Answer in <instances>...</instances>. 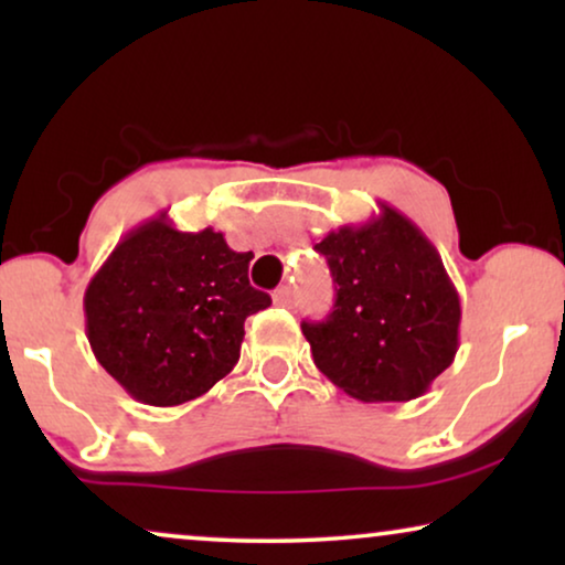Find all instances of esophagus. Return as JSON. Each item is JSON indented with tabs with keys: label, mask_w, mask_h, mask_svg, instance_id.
I'll list each match as a JSON object with an SVG mask.
<instances>
[{
	"label": "esophagus",
	"mask_w": 565,
	"mask_h": 565,
	"mask_svg": "<svg viewBox=\"0 0 565 565\" xmlns=\"http://www.w3.org/2000/svg\"><path fill=\"white\" fill-rule=\"evenodd\" d=\"M273 300H275V306L290 308L292 303H296V290H292L290 285H280V288L273 292Z\"/></svg>",
	"instance_id": "1"
}]
</instances>
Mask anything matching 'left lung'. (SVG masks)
<instances>
[{
	"label": "left lung",
	"instance_id": "obj_1",
	"mask_svg": "<svg viewBox=\"0 0 565 565\" xmlns=\"http://www.w3.org/2000/svg\"><path fill=\"white\" fill-rule=\"evenodd\" d=\"M316 252L337 288L327 321L300 323L316 367L365 404L427 393L452 365L460 337V296L435 244L381 203V215L329 231Z\"/></svg>",
	"mask_w": 565,
	"mask_h": 565
}]
</instances>
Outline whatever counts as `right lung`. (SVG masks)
Instances as JSON below:
<instances>
[{"instance_id": "obj_1", "label": "right lung", "mask_w": 565, "mask_h": 565, "mask_svg": "<svg viewBox=\"0 0 565 565\" xmlns=\"http://www.w3.org/2000/svg\"><path fill=\"white\" fill-rule=\"evenodd\" d=\"M252 257L221 231H177L167 211L128 231L84 292L99 365L141 404L203 396L234 370L246 316L273 303L249 285Z\"/></svg>"}]
</instances>
